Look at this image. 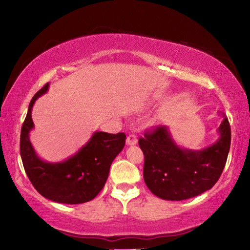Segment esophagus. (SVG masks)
Instances as JSON below:
<instances>
[{
	"instance_id": "esophagus-1",
	"label": "esophagus",
	"mask_w": 250,
	"mask_h": 250,
	"mask_svg": "<svg viewBox=\"0 0 250 250\" xmlns=\"http://www.w3.org/2000/svg\"><path fill=\"white\" fill-rule=\"evenodd\" d=\"M137 144V137L134 133H130L126 137V145H135Z\"/></svg>"
}]
</instances>
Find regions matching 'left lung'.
<instances>
[{
    "instance_id": "1",
    "label": "left lung",
    "mask_w": 250,
    "mask_h": 250,
    "mask_svg": "<svg viewBox=\"0 0 250 250\" xmlns=\"http://www.w3.org/2000/svg\"><path fill=\"white\" fill-rule=\"evenodd\" d=\"M224 117L218 141L202 150L178 147L166 125H158L140 137L145 157L143 175L153 194L163 200L182 201L213 188L224 171L231 144L229 120Z\"/></svg>"
}]
</instances>
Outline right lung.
<instances>
[{
	"label": "right lung",
	"instance_id": "right-lung-1",
	"mask_svg": "<svg viewBox=\"0 0 250 250\" xmlns=\"http://www.w3.org/2000/svg\"><path fill=\"white\" fill-rule=\"evenodd\" d=\"M48 87L49 83H46L32 98L21 128L20 155L24 171L33 187L44 198L63 204L84 203L93 200L103 189L111 162L124 149L125 134L95 132L73 157L57 163L43 161L32 147L29 133L34 128L32 107Z\"/></svg>",
	"mask_w": 250,
	"mask_h": 250
}]
</instances>
